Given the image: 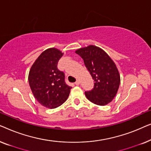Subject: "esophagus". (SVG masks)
Instances as JSON below:
<instances>
[{
  "label": "esophagus",
  "instance_id": "1",
  "mask_svg": "<svg viewBox=\"0 0 151 151\" xmlns=\"http://www.w3.org/2000/svg\"><path fill=\"white\" fill-rule=\"evenodd\" d=\"M75 84H76V85H79V84H80V81H79V80H77V81L75 82Z\"/></svg>",
  "mask_w": 151,
  "mask_h": 151
}]
</instances>
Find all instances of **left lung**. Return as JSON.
I'll return each mask as SVG.
<instances>
[{
  "label": "left lung",
  "mask_w": 151,
  "mask_h": 151,
  "mask_svg": "<svg viewBox=\"0 0 151 151\" xmlns=\"http://www.w3.org/2000/svg\"><path fill=\"white\" fill-rule=\"evenodd\" d=\"M76 53L83 59L95 82L93 88L85 91L86 98L100 106L109 104L117 94L120 84V76L114 62L104 50L94 45L78 49Z\"/></svg>",
  "instance_id": "obj_1"
}]
</instances>
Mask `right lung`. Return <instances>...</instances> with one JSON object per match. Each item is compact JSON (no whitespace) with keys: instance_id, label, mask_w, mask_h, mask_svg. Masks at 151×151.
Listing matches in <instances>:
<instances>
[{"instance_id":"obj_1","label":"right lung","mask_w":151,"mask_h":151,"mask_svg":"<svg viewBox=\"0 0 151 151\" xmlns=\"http://www.w3.org/2000/svg\"><path fill=\"white\" fill-rule=\"evenodd\" d=\"M63 55L55 48L47 49L39 55L29 73V84L35 98L49 109L63 104L71 88L66 84L64 72L58 69V63Z\"/></svg>"}]
</instances>
